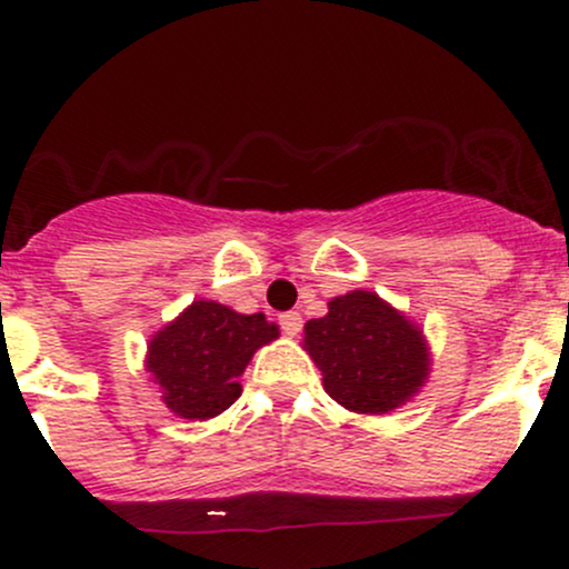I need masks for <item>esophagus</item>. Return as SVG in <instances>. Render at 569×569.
<instances>
[{"instance_id": "obj_1", "label": "esophagus", "mask_w": 569, "mask_h": 569, "mask_svg": "<svg viewBox=\"0 0 569 569\" xmlns=\"http://www.w3.org/2000/svg\"><path fill=\"white\" fill-rule=\"evenodd\" d=\"M280 327H283V332L289 338H295L297 332L302 330V317L297 311H289V313H283V317H280Z\"/></svg>"}]
</instances>
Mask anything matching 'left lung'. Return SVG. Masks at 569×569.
<instances>
[{"mask_svg":"<svg viewBox=\"0 0 569 569\" xmlns=\"http://www.w3.org/2000/svg\"><path fill=\"white\" fill-rule=\"evenodd\" d=\"M302 349L319 366L325 391L358 416L399 410L432 371L423 327L366 289L332 297L325 317L306 321Z\"/></svg>","mask_w":569,"mask_h":569,"instance_id":"left-lung-1","label":"left lung"}]
</instances>
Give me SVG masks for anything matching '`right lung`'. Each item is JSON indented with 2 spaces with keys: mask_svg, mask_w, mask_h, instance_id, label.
Returning <instances> with one entry per match:
<instances>
[{
  "mask_svg": "<svg viewBox=\"0 0 569 569\" xmlns=\"http://www.w3.org/2000/svg\"><path fill=\"white\" fill-rule=\"evenodd\" d=\"M280 336L263 313H239L214 300H194L148 341L146 371L164 407L187 421L220 416L242 396L256 349Z\"/></svg>",
  "mask_w": 569,
  "mask_h": 569,
  "instance_id": "obj_1",
  "label": "right lung"
}]
</instances>
